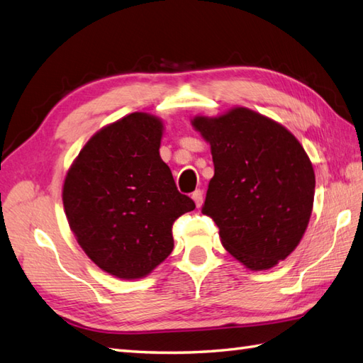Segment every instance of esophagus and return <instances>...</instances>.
Segmentation results:
<instances>
[{
  "label": "esophagus",
  "mask_w": 363,
  "mask_h": 363,
  "mask_svg": "<svg viewBox=\"0 0 363 363\" xmlns=\"http://www.w3.org/2000/svg\"><path fill=\"white\" fill-rule=\"evenodd\" d=\"M191 198H193V201H195L196 207H201L202 201H204V193H202V190H196V191H193Z\"/></svg>",
  "instance_id": "34e87169"
}]
</instances>
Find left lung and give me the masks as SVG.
<instances>
[{
  "instance_id": "left-lung-1",
  "label": "left lung",
  "mask_w": 363,
  "mask_h": 363,
  "mask_svg": "<svg viewBox=\"0 0 363 363\" xmlns=\"http://www.w3.org/2000/svg\"><path fill=\"white\" fill-rule=\"evenodd\" d=\"M191 125L215 165L202 213L240 263L274 267L298 246L313 213L315 174L306 151L283 125L242 106L196 116Z\"/></svg>"
}]
</instances>
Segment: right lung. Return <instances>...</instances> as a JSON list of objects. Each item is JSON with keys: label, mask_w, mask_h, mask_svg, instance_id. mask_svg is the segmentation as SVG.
Returning <instances> with one entry per match:
<instances>
[{"label": "right lung", "mask_w": 363, "mask_h": 363, "mask_svg": "<svg viewBox=\"0 0 363 363\" xmlns=\"http://www.w3.org/2000/svg\"><path fill=\"white\" fill-rule=\"evenodd\" d=\"M162 131L155 116H125L86 142L65 178V213L80 247L123 280L161 264L174 246L173 223L195 208L159 155Z\"/></svg>", "instance_id": "1"}]
</instances>
